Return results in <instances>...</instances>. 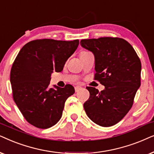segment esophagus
<instances>
[{
    "instance_id": "34e87169",
    "label": "esophagus",
    "mask_w": 154,
    "mask_h": 154,
    "mask_svg": "<svg viewBox=\"0 0 154 154\" xmlns=\"http://www.w3.org/2000/svg\"><path fill=\"white\" fill-rule=\"evenodd\" d=\"M82 89V87H80V86H76V87H75V91L77 92L78 91H79Z\"/></svg>"
}]
</instances>
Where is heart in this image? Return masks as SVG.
Listing matches in <instances>:
<instances>
[{
	"instance_id": "b5f03b06",
	"label": "heart",
	"mask_w": 154,
	"mask_h": 154,
	"mask_svg": "<svg viewBox=\"0 0 154 154\" xmlns=\"http://www.w3.org/2000/svg\"><path fill=\"white\" fill-rule=\"evenodd\" d=\"M86 52H87V51H82V52H81V53H86Z\"/></svg>"
}]
</instances>
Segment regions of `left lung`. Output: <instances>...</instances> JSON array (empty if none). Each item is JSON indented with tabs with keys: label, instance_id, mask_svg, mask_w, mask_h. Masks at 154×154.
I'll use <instances>...</instances> for the list:
<instances>
[{
	"label": "left lung",
	"instance_id": "1",
	"mask_svg": "<svg viewBox=\"0 0 154 154\" xmlns=\"http://www.w3.org/2000/svg\"><path fill=\"white\" fill-rule=\"evenodd\" d=\"M81 46L93 53L94 79L103 91L87 87L89 98L84 103L86 113L94 123L110 127L120 122L134 103L141 85V64L130 43L118 37L82 39Z\"/></svg>",
	"mask_w": 154,
	"mask_h": 154
}]
</instances>
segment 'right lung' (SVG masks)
Here are the masks:
<instances>
[{
  "label": "right lung",
  "mask_w": 154,
  "mask_h": 154,
  "mask_svg": "<svg viewBox=\"0 0 154 154\" xmlns=\"http://www.w3.org/2000/svg\"><path fill=\"white\" fill-rule=\"evenodd\" d=\"M78 45V39L31 41L13 62L10 71L13 100L26 121L36 128L55 125L62 117L67 98L75 93L71 85L54 86L55 89L48 85L51 73L63 70Z\"/></svg>",
  "instance_id": "right-lung-1"
}]
</instances>
